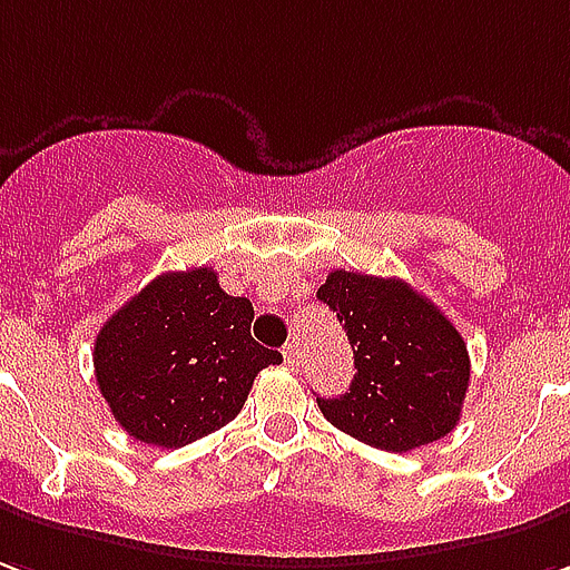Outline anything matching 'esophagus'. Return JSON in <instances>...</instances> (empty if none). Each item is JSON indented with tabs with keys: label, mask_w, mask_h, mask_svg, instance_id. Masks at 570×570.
<instances>
[{
	"label": "esophagus",
	"mask_w": 570,
	"mask_h": 570,
	"mask_svg": "<svg viewBox=\"0 0 570 570\" xmlns=\"http://www.w3.org/2000/svg\"><path fill=\"white\" fill-rule=\"evenodd\" d=\"M284 361H286V367H296V364H298V345H296V342H286V345H284Z\"/></svg>",
	"instance_id": "esophagus-1"
}]
</instances>
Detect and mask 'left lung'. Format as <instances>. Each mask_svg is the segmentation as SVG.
Masks as SVG:
<instances>
[{"label":"left lung","mask_w":570,"mask_h":570,"mask_svg":"<svg viewBox=\"0 0 570 570\" xmlns=\"http://www.w3.org/2000/svg\"><path fill=\"white\" fill-rule=\"evenodd\" d=\"M317 298L354 348V380L317 407L345 435L380 451H416L460 423L469 352L435 302L395 277L330 272Z\"/></svg>","instance_id":"obj_1"}]
</instances>
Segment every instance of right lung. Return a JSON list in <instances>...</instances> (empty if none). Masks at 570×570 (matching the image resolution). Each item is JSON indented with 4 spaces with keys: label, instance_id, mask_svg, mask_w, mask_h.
Wrapping results in <instances>:
<instances>
[{
    "label": "right lung",
    "instance_id": "1",
    "mask_svg": "<svg viewBox=\"0 0 570 570\" xmlns=\"http://www.w3.org/2000/svg\"><path fill=\"white\" fill-rule=\"evenodd\" d=\"M249 326L253 302L228 296L213 268L150 281L95 340V376L114 420L154 448H185L228 425L258 370L284 361Z\"/></svg>",
    "mask_w": 570,
    "mask_h": 570
}]
</instances>
